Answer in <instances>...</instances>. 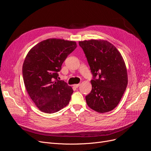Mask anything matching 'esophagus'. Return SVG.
Here are the masks:
<instances>
[{"instance_id": "1", "label": "esophagus", "mask_w": 151, "mask_h": 151, "mask_svg": "<svg viewBox=\"0 0 151 151\" xmlns=\"http://www.w3.org/2000/svg\"><path fill=\"white\" fill-rule=\"evenodd\" d=\"M79 86H80V84H74V86L75 87V88H79Z\"/></svg>"}]
</instances>
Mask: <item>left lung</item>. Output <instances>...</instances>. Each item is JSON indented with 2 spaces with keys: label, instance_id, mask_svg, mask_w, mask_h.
Segmentation results:
<instances>
[{
  "label": "left lung",
  "instance_id": "left-lung-1",
  "mask_svg": "<svg viewBox=\"0 0 151 151\" xmlns=\"http://www.w3.org/2000/svg\"><path fill=\"white\" fill-rule=\"evenodd\" d=\"M93 79L92 90L86 96L87 104L98 113L110 111L120 101L128 84L127 67L121 53L103 40L81 41Z\"/></svg>",
  "mask_w": 151,
  "mask_h": 151
}]
</instances>
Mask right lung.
<instances>
[{"label":"right lung","instance_id":"right-lung-1","mask_svg":"<svg viewBox=\"0 0 151 151\" xmlns=\"http://www.w3.org/2000/svg\"><path fill=\"white\" fill-rule=\"evenodd\" d=\"M77 47L76 42L50 38L36 44L27 54L22 76L27 92L40 111L53 113L69 103L73 89L58 80V72L67 56Z\"/></svg>","mask_w":151,"mask_h":151}]
</instances>
